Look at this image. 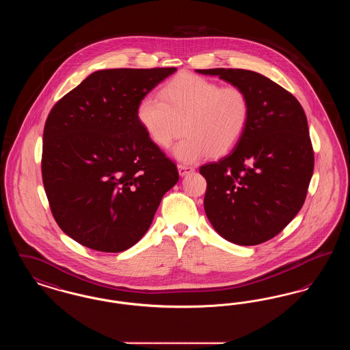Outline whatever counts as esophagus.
<instances>
[{
	"mask_svg": "<svg viewBox=\"0 0 350 350\" xmlns=\"http://www.w3.org/2000/svg\"><path fill=\"white\" fill-rule=\"evenodd\" d=\"M191 172H194V167L178 164V173H180V176H186V174L191 173Z\"/></svg>",
	"mask_w": 350,
	"mask_h": 350,
	"instance_id": "34e87169",
	"label": "esophagus"
}]
</instances>
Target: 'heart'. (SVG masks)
Instances as JSON below:
<instances>
[{
  "label": "heart",
  "mask_w": 350,
  "mask_h": 350,
  "mask_svg": "<svg viewBox=\"0 0 350 350\" xmlns=\"http://www.w3.org/2000/svg\"><path fill=\"white\" fill-rule=\"evenodd\" d=\"M136 117L150 140L167 148L185 133L176 156L193 163L210 153L223 154L237 144L250 117L248 94L237 85H220L197 75L183 73L169 80L160 97L139 100Z\"/></svg>",
  "instance_id": "b5f03b06"
}]
</instances>
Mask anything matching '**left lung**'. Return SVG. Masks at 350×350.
Wrapping results in <instances>:
<instances>
[{
  "label": "left lung",
  "mask_w": 350,
  "mask_h": 350,
  "mask_svg": "<svg viewBox=\"0 0 350 350\" xmlns=\"http://www.w3.org/2000/svg\"><path fill=\"white\" fill-rule=\"evenodd\" d=\"M198 73L248 94L245 133L220 160L200 167L207 181L204 211L221 237L239 245L273 239L299 213L314 173V150L299 100L265 76L232 68Z\"/></svg>",
  "instance_id": "8db88e82"
}]
</instances>
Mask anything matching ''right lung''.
<instances>
[{"label":"right lung","mask_w":350,"mask_h":350,"mask_svg":"<svg viewBox=\"0 0 350 350\" xmlns=\"http://www.w3.org/2000/svg\"><path fill=\"white\" fill-rule=\"evenodd\" d=\"M176 70H97L52 107L43 131V185L56 223L83 247L131 248L178 181L176 164L136 117L139 100Z\"/></svg>","instance_id":"right-lung-1"}]
</instances>
